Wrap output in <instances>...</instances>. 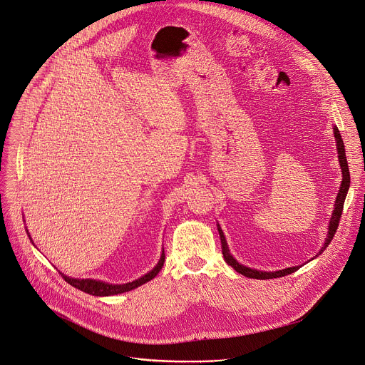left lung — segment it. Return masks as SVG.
Here are the masks:
<instances>
[{
	"instance_id": "left-lung-1",
	"label": "left lung",
	"mask_w": 365,
	"mask_h": 365,
	"mask_svg": "<svg viewBox=\"0 0 365 365\" xmlns=\"http://www.w3.org/2000/svg\"><path fill=\"white\" fill-rule=\"evenodd\" d=\"M334 132H335V138H336V150H338V158H339V164H341V169H342V183H341V187H339V192H338V196H336V201H335V210L332 212V218H330L329 221V231H327V237H326V242L323 245V247L319 250V255H322L324 252V249L329 246V243L332 242L335 233H336V228L339 225V220H341V215H342V210H344V204H345V197H346V193H348V189H349V183H351V178H349V169H348V161H346V155H345V145H344V141H342V137H341V132L338 129V126H334ZM218 227V233H220V239H221V249H222V256L225 259V262L230 264L231 268L236 269L239 274L247 277V278H255V279H272V278H279V277H285V275H289L292 272H295L300 267H292V268H287V269H281V271H275V272H263V271H257V269H252V268H247L245 267V264H240L233 256H231L230 250H228V246H227V242H225V237H224V233L221 227L217 224ZM314 256V257H316ZM313 257V259H314Z\"/></svg>"
}]
</instances>
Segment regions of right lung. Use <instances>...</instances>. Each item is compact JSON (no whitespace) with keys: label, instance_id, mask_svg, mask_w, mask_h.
<instances>
[{"label":"right lung","instance_id":"add662e5","mask_svg":"<svg viewBox=\"0 0 365 365\" xmlns=\"http://www.w3.org/2000/svg\"><path fill=\"white\" fill-rule=\"evenodd\" d=\"M164 259H165V255H164V250H163L158 263L155 264V267L148 274H145L144 277H141V278H138L135 281H132V282H126V284H108V282H103V281H96V279H90V278L78 279V278H70V277L63 275V274H61V275L70 285H73V287H76V288H78V289H81V291H84L87 294L101 295V297L116 295V294H122V292L130 291V289H134V288H138L140 285L151 281L160 272V269L163 268Z\"/></svg>","mask_w":365,"mask_h":365}]
</instances>
